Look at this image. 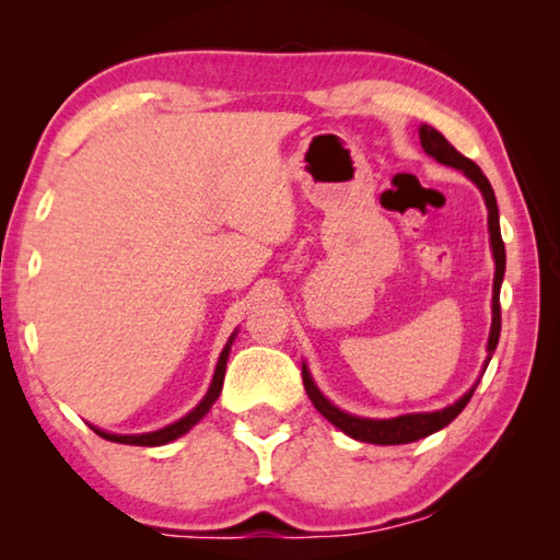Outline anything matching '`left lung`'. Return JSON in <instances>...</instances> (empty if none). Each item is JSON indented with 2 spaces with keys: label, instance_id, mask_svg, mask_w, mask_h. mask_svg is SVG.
<instances>
[{
  "label": "left lung",
  "instance_id": "obj_1",
  "mask_svg": "<svg viewBox=\"0 0 560 560\" xmlns=\"http://www.w3.org/2000/svg\"><path fill=\"white\" fill-rule=\"evenodd\" d=\"M420 143L424 148V153L432 155L434 160H438V163L462 170V173L467 175L471 183L481 189V195H485V202H487V210H489V240H491V252H494V264H497L494 296H491V330H489V343H487L489 355H487V363H485V371H487L491 353L497 350L499 334H501L499 291H501V281H504V269H506V249H504V242H501L499 207H497L494 189H491L489 179H487L485 173H481L479 165L471 163V160L464 158L457 148L450 145L447 138H444L440 130H434L432 126H422L420 128ZM303 387H306V393H308L311 402H314L316 410L324 415L328 422H334L340 432L348 434V438L360 440V442H371V444H407V442H417V440L428 438V434L438 432L442 428H447L454 417H457L464 410V407H467L474 390H477V385H471V390L464 393L457 402L444 407V410H438V412H415V415L390 417V420H371V417L348 415L343 410H338V407L330 400H326L324 393H320L316 387L314 377H311L306 365H303Z\"/></svg>",
  "mask_w": 560,
  "mask_h": 560
}]
</instances>
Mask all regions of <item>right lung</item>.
<instances>
[{"instance_id":"right-lung-1","label":"right lung","mask_w":560,"mask_h":560,"mask_svg":"<svg viewBox=\"0 0 560 560\" xmlns=\"http://www.w3.org/2000/svg\"><path fill=\"white\" fill-rule=\"evenodd\" d=\"M236 334L230 336L226 340L224 350L220 353V360H217V368H214V377H212V385L207 395L200 400V405L195 407L192 412H187L185 417H179L177 422L167 424L163 430H155V432H145V434H110V432H103L98 428H93V432L101 434L103 440H110V442H118V444H138V447H160V444H167L177 438H183L185 432H189L195 428L197 422L202 420V417L210 412V407L214 405L217 397L222 393V383H224V371H226V358H230V350H232V340Z\"/></svg>"}]
</instances>
